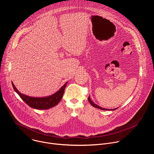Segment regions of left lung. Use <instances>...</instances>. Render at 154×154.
Wrapping results in <instances>:
<instances>
[{"instance_id":"obj_1","label":"left lung","mask_w":154,"mask_h":154,"mask_svg":"<svg viewBox=\"0 0 154 154\" xmlns=\"http://www.w3.org/2000/svg\"><path fill=\"white\" fill-rule=\"evenodd\" d=\"M88 100H89V102H90V103L94 106V107H95V108H99V109H102V110H109V109H106V108H102V107H100V106H99V105H96V104H95L91 100V98H90V97L89 96L88 97ZM118 108H114V109H111V110H115V109H116Z\"/></svg>"}]
</instances>
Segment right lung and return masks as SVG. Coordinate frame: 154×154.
Returning <instances> with one entry per match:
<instances>
[{"label": "right lung", "instance_id": "add662e5", "mask_svg": "<svg viewBox=\"0 0 154 154\" xmlns=\"http://www.w3.org/2000/svg\"><path fill=\"white\" fill-rule=\"evenodd\" d=\"M67 83L68 82H66V83L55 94L45 97H33L23 94L18 91L13 82L12 85L14 91L29 106L38 109H46L57 105L60 102L63 96L65 87Z\"/></svg>", "mask_w": 154, "mask_h": 154}]
</instances>
